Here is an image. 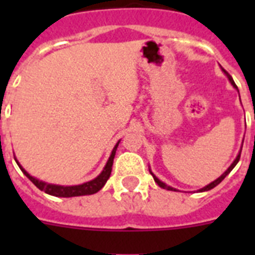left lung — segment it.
<instances>
[{
	"label": "left lung",
	"mask_w": 255,
	"mask_h": 255,
	"mask_svg": "<svg viewBox=\"0 0 255 255\" xmlns=\"http://www.w3.org/2000/svg\"><path fill=\"white\" fill-rule=\"evenodd\" d=\"M224 73L226 74V77H228V79H229V81H230V83L233 85V87L237 88V86H236V83H234V81H233V78L230 77L229 74L226 73L225 70H224ZM237 90H238V88H237ZM240 157H241V151H240L238 156H237V157H236V160H234L233 163H232V165H230V167L228 168V169H226L225 172H224V173H222L221 176H220V177L217 178V180H214L213 182H210L209 185H206V186H204V188H201V189L198 190V192H205V190H210V189H213L214 186H217L218 184H220V182H221L222 180H224V178H225L226 176H228V174L230 173V172H232V169H233V168L236 167V165H237V163H238V161H240ZM149 172H151V170H149ZM151 174H152V176H153V180H155V182H156V184H157V185L160 186V188H163V189H167V190H176V189H174V188H172V186L167 185L165 182H163V181H161V180H159V178L156 177L155 174L152 173V172H151Z\"/></svg>",
	"instance_id": "left-lung-1"
}]
</instances>
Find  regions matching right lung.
Listing matches in <instances>:
<instances>
[{"label": "right lung", "instance_id": "obj_1", "mask_svg": "<svg viewBox=\"0 0 255 255\" xmlns=\"http://www.w3.org/2000/svg\"><path fill=\"white\" fill-rule=\"evenodd\" d=\"M119 143L120 141H118L115 147H114V149H112L111 156H110V159H108L107 164H106V167L102 170V173H100L98 177L94 178V180H91V181H87L85 182V184H81V185L63 186L54 185V184H47V182L41 181V180H38V178L30 176V174L19 165V163H18L17 160H15V161H17L18 167L21 168V170L23 172V174H25L26 177L29 178L30 181L33 182L38 189L43 190L45 193L55 196V197H77V196H86V194H94L96 193V192H99V190L106 185V182H107V180L110 178V174H111L114 157H115L116 148H118Z\"/></svg>", "mask_w": 255, "mask_h": 255}]
</instances>
